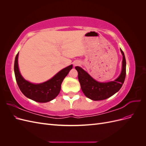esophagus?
<instances>
[{"label":"esophagus","instance_id":"34e87169","mask_svg":"<svg viewBox=\"0 0 146 146\" xmlns=\"http://www.w3.org/2000/svg\"><path fill=\"white\" fill-rule=\"evenodd\" d=\"M76 64H75V66H76Z\"/></svg>","mask_w":146,"mask_h":146}]
</instances>
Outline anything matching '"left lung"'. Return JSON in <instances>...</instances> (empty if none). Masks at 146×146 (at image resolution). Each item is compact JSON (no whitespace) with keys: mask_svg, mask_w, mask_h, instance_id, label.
<instances>
[{"mask_svg":"<svg viewBox=\"0 0 146 146\" xmlns=\"http://www.w3.org/2000/svg\"><path fill=\"white\" fill-rule=\"evenodd\" d=\"M121 52L123 56L122 71L120 76L114 81L99 82L92 78L80 67H75L78 72V78L82 90L88 98L93 100H104L112 96L121 89L126 76V60L122 49Z\"/></svg>","mask_w":146,"mask_h":146,"instance_id":"1","label":"left lung"}]
</instances>
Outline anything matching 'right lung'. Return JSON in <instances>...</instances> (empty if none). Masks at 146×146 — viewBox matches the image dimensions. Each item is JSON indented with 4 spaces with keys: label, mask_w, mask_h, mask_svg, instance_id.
<instances>
[{
    "label": "right lung",
    "mask_w": 146,
    "mask_h": 146,
    "mask_svg": "<svg viewBox=\"0 0 146 146\" xmlns=\"http://www.w3.org/2000/svg\"><path fill=\"white\" fill-rule=\"evenodd\" d=\"M18 55L16 56L14 70L16 80L20 90L27 98L40 103L49 102L58 95L61 90V85L64 78L72 69V65H70L57 73L50 80L39 84L30 83L21 76L18 68Z\"/></svg>",
    "instance_id": "right-lung-1"
}]
</instances>
